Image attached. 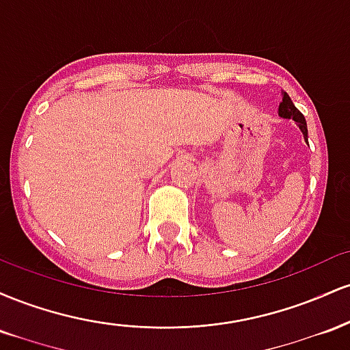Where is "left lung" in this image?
Here are the masks:
<instances>
[{
    "label": "left lung",
    "mask_w": 350,
    "mask_h": 350,
    "mask_svg": "<svg viewBox=\"0 0 350 350\" xmlns=\"http://www.w3.org/2000/svg\"><path fill=\"white\" fill-rule=\"evenodd\" d=\"M281 95H283V102H281L280 107H278V115L281 116V118L295 120V122L298 123L299 130L303 131L304 139H306V142H308V126H306V120H304L303 113H301L298 108L295 107V103L291 102L290 95H288L286 92H283V94H281Z\"/></svg>",
    "instance_id": "8db88e82"
}]
</instances>
